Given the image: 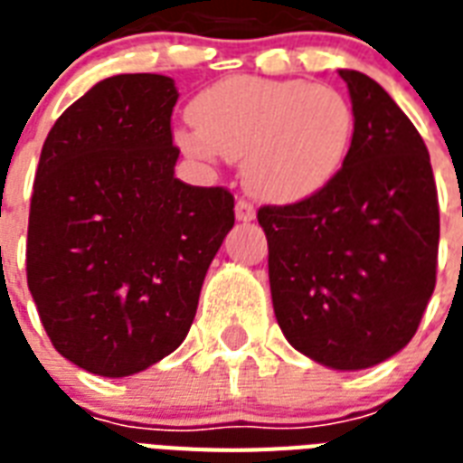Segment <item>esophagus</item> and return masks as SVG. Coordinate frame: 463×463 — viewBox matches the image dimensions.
Instances as JSON below:
<instances>
[{
    "instance_id": "34e87169",
    "label": "esophagus",
    "mask_w": 463,
    "mask_h": 463,
    "mask_svg": "<svg viewBox=\"0 0 463 463\" xmlns=\"http://www.w3.org/2000/svg\"><path fill=\"white\" fill-rule=\"evenodd\" d=\"M254 203L247 202V199H238V203H235V216H238V221H252L254 218Z\"/></svg>"
}]
</instances>
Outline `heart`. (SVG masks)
Wrapping results in <instances>:
<instances>
[{
    "label": "heart",
    "mask_w": 463,
    "mask_h": 463,
    "mask_svg": "<svg viewBox=\"0 0 463 463\" xmlns=\"http://www.w3.org/2000/svg\"><path fill=\"white\" fill-rule=\"evenodd\" d=\"M353 132L355 112L341 90L303 79L231 76L194 98L192 125L175 139L194 158H242L250 192L296 202L341 170Z\"/></svg>",
    "instance_id": "heart-1"
}]
</instances>
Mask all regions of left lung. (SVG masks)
<instances>
[{
	"mask_svg": "<svg viewBox=\"0 0 463 463\" xmlns=\"http://www.w3.org/2000/svg\"><path fill=\"white\" fill-rule=\"evenodd\" d=\"M355 112L348 158L319 192L264 203L269 283L293 348L336 370L392 358L418 331L438 279L430 154L370 76L341 69Z\"/></svg>",
	"mask_w": 463,
	"mask_h": 463,
	"instance_id": "1",
	"label": "left lung"
}]
</instances>
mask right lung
Segmentation results:
<instances>
[{
  "label": "right lung",
  "instance_id": "obj_1",
  "mask_svg": "<svg viewBox=\"0 0 463 463\" xmlns=\"http://www.w3.org/2000/svg\"><path fill=\"white\" fill-rule=\"evenodd\" d=\"M175 103L167 76H110L69 105L43 144L28 288L54 348L93 374L141 373L184 341L235 223L231 189L175 177Z\"/></svg>",
  "mask_w": 463,
  "mask_h": 463
}]
</instances>
